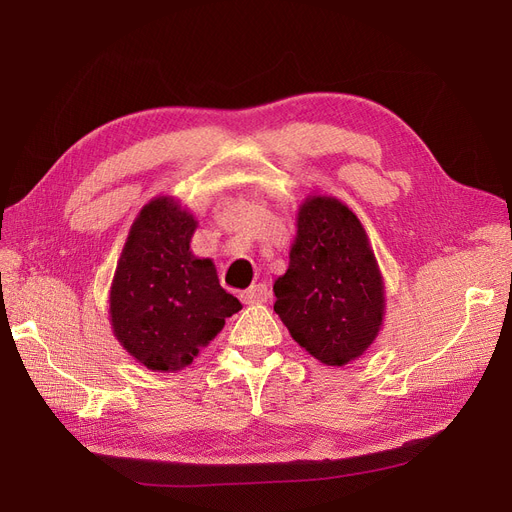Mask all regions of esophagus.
Here are the masks:
<instances>
[{
  "label": "esophagus",
  "instance_id": "obj_1",
  "mask_svg": "<svg viewBox=\"0 0 512 512\" xmlns=\"http://www.w3.org/2000/svg\"><path fill=\"white\" fill-rule=\"evenodd\" d=\"M267 297H270V290H267L265 284H253L249 290H245L240 294L242 303L253 305V303H265Z\"/></svg>",
  "mask_w": 512,
  "mask_h": 512
}]
</instances>
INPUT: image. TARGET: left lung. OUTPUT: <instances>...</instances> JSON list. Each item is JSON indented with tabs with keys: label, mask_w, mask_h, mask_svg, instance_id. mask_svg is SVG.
Masks as SVG:
<instances>
[{
	"label": "left lung",
	"mask_w": 512,
	"mask_h": 512,
	"mask_svg": "<svg viewBox=\"0 0 512 512\" xmlns=\"http://www.w3.org/2000/svg\"><path fill=\"white\" fill-rule=\"evenodd\" d=\"M288 257L274 282V311L294 342L324 365L359 359L382 330L386 294L357 215L336 197L309 195Z\"/></svg>",
	"instance_id": "8db88e82"
}]
</instances>
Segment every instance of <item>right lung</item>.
Segmentation results:
<instances>
[{"instance_id": "right-lung-1", "label": "right lung", "mask_w": 512, "mask_h": 512, "mask_svg": "<svg viewBox=\"0 0 512 512\" xmlns=\"http://www.w3.org/2000/svg\"><path fill=\"white\" fill-rule=\"evenodd\" d=\"M199 222L174 197L134 218L110 288V324L124 351L151 371H180L242 309L211 259L191 251Z\"/></svg>"}]
</instances>
